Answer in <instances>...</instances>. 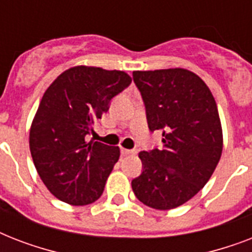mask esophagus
I'll return each mask as SVG.
<instances>
[{"instance_id": "obj_1", "label": "esophagus", "mask_w": 252, "mask_h": 252, "mask_svg": "<svg viewBox=\"0 0 252 252\" xmlns=\"http://www.w3.org/2000/svg\"><path fill=\"white\" fill-rule=\"evenodd\" d=\"M133 153H134L133 149H124V148H122L123 156H129V154H133Z\"/></svg>"}]
</instances>
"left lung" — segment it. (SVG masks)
Returning <instances> with one entry per match:
<instances>
[{"label":"left lung","instance_id":"obj_1","mask_svg":"<svg viewBox=\"0 0 252 252\" xmlns=\"http://www.w3.org/2000/svg\"><path fill=\"white\" fill-rule=\"evenodd\" d=\"M150 132L162 148L144 150L132 189L141 203L167 211L187 203L207 184L222 153L217 104L204 81L187 69L133 72Z\"/></svg>","mask_w":252,"mask_h":252}]
</instances>
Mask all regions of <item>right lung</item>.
Returning a JSON list of instances; mask_svg holds the SVG:
<instances>
[{"label":"right lung","mask_w":252,"mask_h":252,"mask_svg":"<svg viewBox=\"0 0 252 252\" xmlns=\"http://www.w3.org/2000/svg\"><path fill=\"white\" fill-rule=\"evenodd\" d=\"M130 82L120 70L74 66L47 89L30 130V150L37 174L55 197L87 205L102 196L120 149L87 142L86 136Z\"/></svg>","instance_id":"obj_1"}]
</instances>
